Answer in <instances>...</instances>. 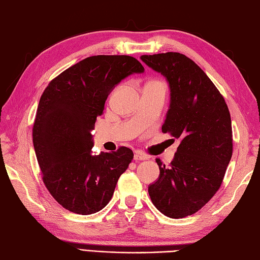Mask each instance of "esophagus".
Returning a JSON list of instances; mask_svg holds the SVG:
<instances>
[{
  "instance_id": "esophagus-1",
  "label": "esophagus",
  "mask_w": 260,
  "mask_h": 260,
  "mask_svg": "<svg viewBox=\"0 0 260 260\" xmlns=\"http://www.w3.org/2000/svg\"><path fill=\"white\" fill-rule=\"evenodd\" d=\"M147 159H149V156H147L144 153H142V152H140V151H137L136 153L134 154V160L135 161H144V160H147Z\"/></svg>"
}]
</instances>
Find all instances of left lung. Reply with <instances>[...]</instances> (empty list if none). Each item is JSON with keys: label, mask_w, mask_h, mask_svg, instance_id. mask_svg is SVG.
<instances>
[{"label": "left lung", "mask_w": 260, "mask_h": 260, "mask_svg": "<svg viewBox=\"0 0 260 260\" xmlns=\"http://www.w3.org/2000/svg\"><path fill=\"white\" fill-rule=\"evenodd\" d=\"M169 82L170 106L164 133L180 140L175 159L149 186L162 214L181 218L200 211L220 188L232 156L231 117L223 95L194 60L180 53L142 55Z\"/></svg>", "instance_id": "obj_1"}]
</instances>
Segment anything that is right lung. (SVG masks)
Returning a JSON list of instances; mask_svg holds the SVG:
<instances>
[{
    "label": "right lung",
    "instance_id": "1",
    "mask_svg": "<svg viewBox=\"0 0 260 260\" xmlns=\"http://www.w3.org/2000/svg\"><path fill=\"white\" fill-rule=\"evenodd\" d=\"M143 72L132 56H90L56 76L40 96L32 128L36 156L46 188L70 212L89 215L103 210L133 160L125 146L93 155L91 131L111 90Z\"/></svg>",
    "mask_w": 260,
    "mask_h": 260
}]
</instances>
